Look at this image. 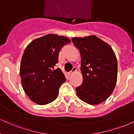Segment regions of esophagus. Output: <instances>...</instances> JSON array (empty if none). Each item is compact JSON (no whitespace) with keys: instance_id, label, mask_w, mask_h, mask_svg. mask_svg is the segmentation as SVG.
<instances>
[{"instance_id":"esophagus-1","label":"esophagus","mask_w":134,"mask_h":134,"mask_svg":"<svg viewBox=\"0 0 134 134\" xmlns=\"http://www.w3.org/2000/svg\"><path fill=\"white\" fill-rule=\"evenodd\" d=\"M76 68L75 67H73V68H72L71 71H70V72H68V74L69 75V76H70V75H71L73 73V72H76Z\"/></svg>"}]
</instances>
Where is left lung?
I'll list each match as a JSON object with an SVG mask.
<instances>
[{"instance_id":"obj_1","label":"left lung","mask_w":134,"mask_h":134,"mask_svg":"<svg viewBox=\"0 0 134 134\" xmlns=\"http://www.w3.org/2000/svg\"><path fill=\"white\" fill-rule=\"evenodd\" d=\"M79 50L83 81L76 88L81 100L95 105L113 93L117 79V60L111 47L96 36L73 38Z\"/></svg>"}]
</instances>
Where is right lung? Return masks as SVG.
<instances>
[{
  "mask_svg": "<svg viewBox=\"0 0 134 134\" xmlns=\"http://www.w3.org/2000/svg\"><path fill=\"white\" fill-rule=\"evenodd\" d=\"M70 43L68 38L48 34L32 41L23 53L20 66L23 90L30 99L44 105L52 102L58 95L60 86L66 81L59 68L60 50Z\"/></svg>",
  "mask_w": 134,
  "mask_h": 134,
  "instance_id": "1",
  "label": "right lung"
}]
</instances>
